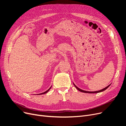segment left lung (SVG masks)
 <instances>
[{
  "label": "left lung",
  "mask_w": 126,
  "mask_h": 126,
  "mask_svg": "<svg viewBox=\"0 0 126 126\" xmlns=\"http://www.w3.org/2000/svg\"><path fill=\"white\" fill-rule=\"evenodd\" d=\"M74 85L75 86V87L76 88V89H77L79 91H80V92H83V93H99V92H100L104 91H105V90H106L108 88V87L110 86V85H109V86H108L107 87H106L105 88H104V89H102V90H99V91H94V92H89V91H86L82 90H81V89H80L79 88H78L77 87H76L74 84Z\"/></svg>",
  "instance_id": "left-lung-1"
}]
</instances>
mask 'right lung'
Instances as JSON below:
<instances>
[{"label": "right lung", "mask_w": 126, "mask_h": 126, "mask_svg": "<svg viewBox=\"0 0 126 126\" xmlns=\"http://www.w3.org/2000/svg\"><path fill=\"white\" fill-rule=\"evenodd\" d=\"M51 87L50 88V89H48V90H47V91H46V92H44V93H40V94H37V95H41V94H45V93H47V92H48L49 91V90L51 89Z\"/></svg>", "instance_id": "1"}]
</instances>
